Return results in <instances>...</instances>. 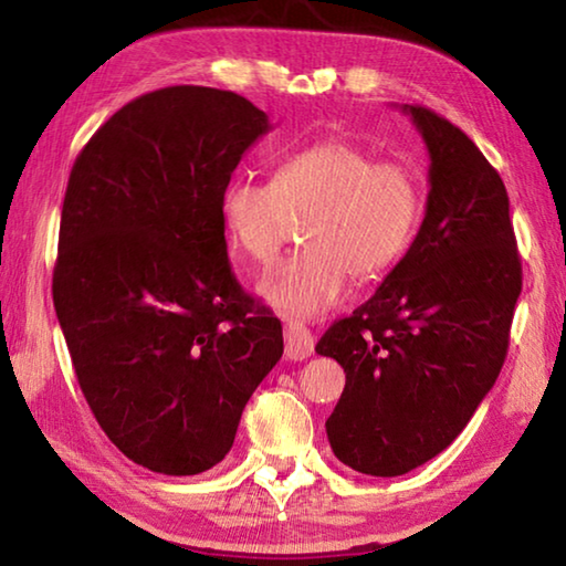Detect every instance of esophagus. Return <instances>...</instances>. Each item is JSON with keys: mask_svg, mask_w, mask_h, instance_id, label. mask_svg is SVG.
I'll list each match as a JSON object with an SVG mask.
<instances>
[{"mask_svg": "<svg viewBox=\"0 0 566 566\" xmlns=\"http://www.w3.org/2000/svg\"><path fill=\"white\" fill-rule=\"evenodd\" d=\"M314 352V334L304 327L300 319H286L284 324V354L286 359L302 361L312 357Z\"/></svg>", "mask_w": 566, "mask_h": 566, "instance_id": "1", "label": "esophagus"}]
</instances>
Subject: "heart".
Returning a JSON list of instances; mask_svg holds the SVG:
<instances>
[{"instance_id":"b5f03b06","label":"heart","mask_w":566,"mask_h":566,"mask_svg":"<svg viewBox=\"0 0 566 566\" xmlns=\"http://www.w3.org/2000/svg\"><path fill=\"white\" fill-rule=\"evenodd\" d=\"M424 191L417 169L377 159L357 142L329 137L280 159L272 179L237 177L222 212L237 252L272 266L306 216V247L266 276L260 292L274 310L317 317L339 302L352 274L375 280L391 270L419 227Z\"/></svg>"}]
</instances>
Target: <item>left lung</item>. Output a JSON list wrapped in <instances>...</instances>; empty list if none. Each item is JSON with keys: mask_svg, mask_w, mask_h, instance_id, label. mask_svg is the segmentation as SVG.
Listing matches in <instances>:
<instances>
[{"mask_svg": "<svg viewBox=\"0 0 566 566\" xmlns=\"http://www.w3.org/2000/svg\"><path fill=\"white\" fill-rule=\"evenodd\" d=\"M405 112L432 159L424 222L375 296L317 344L347 371L332 452L371 476L407 474L454 442L500 377L522 292L500 171L437 112Z\"/></svg>", "mask_w": 566, "mask_h": 566, "instance_id": "8db88e82", "label": "left lung"}]
</instances>
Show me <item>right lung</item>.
I'll use <instances>...</instances> for the list:
<instances>
[{
	"instance_id": "right-lung-1",
	"label": "right lung",
	"mask_w": 566,
	"mask_h": 566,
	"mask_svg": "<svg viewBox=\"0 0 566 566\" xmlns=\"http://www.w3.org/2000/svg\"><path fill=\"white\" fill-rule=\"evenodd\" d=\"M270 119L179 84L124 104L66 185L52 296L74 375L132 462L189 476L222 462L284 352L282 322L227 256L222 195Z\"/></svg>"
}]
</instances>
